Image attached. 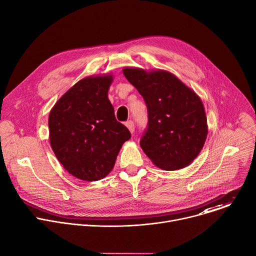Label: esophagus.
<instances>
[{"label":"esophagus","instance_id":"esophagus-1","mask_svg":"<svg viewBox=\"0 0 256 256\" xmlns=\"http://www.w3.org/2000/svg\"><path fill=\"white\" fill-rule=\"evenodd\" d=\"M126 128H128V130H130L132 134L134 132V124L132 120H128V122H126Z\"/></svg>","mask_w":256,"mask_h":256}]
</instances>
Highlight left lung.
Wrapping results in <instances>:
<instances>
[{"label":"left lung","mask_w":256,"mask_h":256,"mask_svg":"<svg viewBox=\"0 0 256 256\" xmlns=\"http://www.w3.org/2000/svg\"><path fill=\"white\" fill-rule=\"evenodd\" d=\"M122 72L148 108V128L140 142L144 154L163 170L188 166L208 136L200 96L168 70L126 66Z\"/></svg>","instance_id":"obj_1"}]
</instances>
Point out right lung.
Masks as SVG:
<instances>
[{"instance_id": "obj_1", "label": "right lung", "mask_w": 256, "mask_h": 256, "mask_svg": "<svg viewBox=\"0 0 256 256\" xmlns=\"http://www.w3.org/2000/svg\"><path fill=\"white\" fill-rule=\"evenodd\" d=\"M114 75L85 77L54 105L48 116L52 149L72 176L86 181L104 178L116 164L130 130L114 116L108 99Z\"/></svg>"}]
</instances>
